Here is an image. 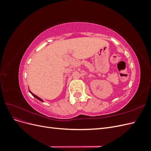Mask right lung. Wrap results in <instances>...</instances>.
<instances>
[{"label": "right lung", "mask_w": 151, "mask_h": 151, "mask_svg": "<svg viewBox=\"0 0 151 151\" xmlns=\"http://www.w3.org/2000/svg\"><path fill=\"white\" fill-rule=\"evenodd\" d=\"M29 93L32 94V96H33L35 98H36V99H38L39 100V101H42V102H43V100L42 99H41L40 97H38V96H36V95H35V94H34L33 93H32L31 92V91L29 89Z\"/></svg>", "instance_id": "1"}]
</instances>
